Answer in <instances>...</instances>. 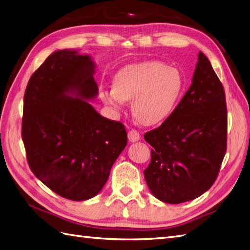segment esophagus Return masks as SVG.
<instances>
[{
	"mask_svg": "<svg viewBox=\"0 0 250 250\" xmlns=\"http://www.w3.org/2000/svg\"><path fill=\"white\" fill-rule=\"evenodd\" d=\"M128 140L130 142H137L140 140V133L135 130V129H131L128 131Z\"/></svg>",
	"mask_w": 250,
	"mask_h": 250,
	"instance_id": "34e87169",
	"label": "esophagus"
}]
</instances>
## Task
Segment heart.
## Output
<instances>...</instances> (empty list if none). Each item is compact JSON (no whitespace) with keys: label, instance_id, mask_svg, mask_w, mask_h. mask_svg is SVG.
Wrapping results in <instances>:
<instances>
[{"label":"heart","instance_id":"obj_1","mask_svg":"<svg viewBox=\"0 0 250 250\" xmlns=\"http://www.w3.org/2000/svg\"><path fill=\"white\" fill-rule=\"evenodd\" d=\"M185 89L180 70L150 60L125 65L113 78V86L103 87L100 97L105 105L122 111L131 102L135 117L144 125L166 121L177 106Z\"/></svg>","mask_w":250,"mask_h":250}]
</instances>
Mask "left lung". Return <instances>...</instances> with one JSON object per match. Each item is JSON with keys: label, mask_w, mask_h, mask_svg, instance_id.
I'll use <instances>...</instances> for the list:
<instances>
[{"label": "left lung", "mask_w": 250, "mask_h": 250, "mask_svg": "<svg viewBox=\"0 0 250 250\" xmlns=\"http://www.w3.org/2000/svg\"><path fill=\"white\" fill-rule=\"evenodd\" d=\"M144 139L153 146L144 177L156 198L181 204L214 184L226 154L227 107L223 84L204 53L173 113Z\"/></svg>", "instance_id": "1"}]
</instances>
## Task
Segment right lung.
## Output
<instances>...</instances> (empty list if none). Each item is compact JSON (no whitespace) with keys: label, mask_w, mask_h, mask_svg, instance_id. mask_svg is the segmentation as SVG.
Wrapping results in <instances>:
<instances>
[{"label":"right lung","mask_w":250,"mask_h":250,"mask_svg":"<svg viewBox=\"0 0 250 250\" xmlns=\"http://www.w3.org/2000/svg\"><path fill=\"white\" fill-rule=\"evenodd\" d=\"M94 73L89 55L59 50L36 70L24 94L28 166L53 192L75 202L101 192L127 144L124 125L102 117L88 102L99 93Z\"/></svg>","instance_id":"1"}]
</instances>
